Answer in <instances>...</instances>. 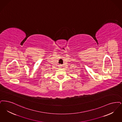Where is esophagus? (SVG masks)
<instances>
[{
  "instance_id": "obj_1",
  "label": "esophagus",
  "mask_w": 122,
  "mask_h": 122,
  "mask_svg": "<svg viewBox=\"0 0 122 122\" xmlns=\"http://www.w3.org/2000/svg\"><path fill=\"white\" fill-rule=\"evenodd\" d=\"M59 67H60V68H61V66H61V65H59Z\"/></svg>"
}]
</instances>
